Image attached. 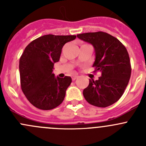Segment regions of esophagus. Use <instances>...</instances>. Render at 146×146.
<instances>
[{
    "instance_id": "34e87169",
    "label": "esophagus",
    "mask_w": 146,
    "mask_h": 146,
    "mask_svg": "<svg viewBox=\"0 0 146 146\" xmlns=\"http://www.w3.org/2000/svg\"><path fill=\"white\" fill-rule=\"evenodd\" d=\"M78 76H73V77H72V80H76V79L78 78Z\"/></svg>"
}]
</instances>
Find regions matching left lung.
<instances>
[{
  "instance_id": "1",
  "label": "left lung",
  "mask_w": 146,
  "mask_h": 146,
  "mask_svg": "<svg viewBox=\"0 0 146 146\" xmlns=\"http://www.w3.org/2000/svg\"><path fill=\"white\" fill-rule=\"evenodd\" d=\"M77 36L93 46L95 61L92 67L102 73L98 80L90 79L89 85L83 90L84 98L98 107L111 105L123 95L131 77V66L126 47L106 32H88Z\"/></svg>"
}]
</instances>
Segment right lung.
<instances>
[{"instance_id": "add662e5", "label": "right lung", "mask_w": 146, "mask_h": 146, "mask_svg": "<svg viewBox=\"0 0 146 146\" xmlns=\"http://www.w3.org/2000/svg\"><path fill=\"white\" fill-rule=\"evenodd\" d=\"M76 38V35H44L25 48L19 64L21 89L36 108L52 110L64 101L72 79L70 76L55 77L52 72L54 64L59 61L63 46Z\"/></svg>"}]
</instances>
